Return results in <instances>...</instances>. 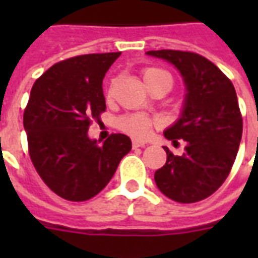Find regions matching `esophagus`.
Returning a JSON list of instances; mask_svg holds the SVG:
<instances>
[{
  "label": "esophagus",
  "instance_id": "34e87169",
  "mask_svg": "<svg viewBox=\"0 0 258 258\" xmlns=\"http://www.w3.org/2000/svg\"><path fill=\"white\" fill-rule=\"evenodd\" d=\"M144 146H145L144 142H140V141H133V148H134V149H137V148H144Z\"/></svg>",
  "mask_w": 258,
  "mask_h": 258
}]
</instances>
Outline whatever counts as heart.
<instances>
[{"instance_id": "1", "label": "heart", "mask_w": 258, "mask_h": 258, "mask_svg": "<svg viewBox=\"0 0 258 258\" xmlns=\"http://www.w3.org/2000/svg\"><path fill=\"white\" fill-rule=\"evenodd\" d=\"M142 80L148 88H151L160 81H170L171 83V76L159 68H146L142 70ZM113 90H114V83L110 84L109 90H107V98H112ZM157 124L155 118L151 116H146L142 113H130V114H124L117 118V128L123 131L130 137H133L135 140H145L149 135L151 130Z\"/></svg>"}]
</instances>
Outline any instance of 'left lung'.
<instances>
[{"label":"left lung","instance_id":"obj_1","mask_svg":"<svg viewBox=\"0 0 258 258\" xmlns=\"http://www.w3.org/2000/svg\"><path fill=\"white\" fill-rule=\"evenodd\" d=\"M148 55L173 63L186 85L181 117L164 131L184 153L175 156L167 146V162L155 173L163 195L178 203H195L216 192L227 179L236 159L243 121L236 91L216 64L199 53L160 49Z\"/></svg>","mask_w":258,"mask_h":258}]
</instances>
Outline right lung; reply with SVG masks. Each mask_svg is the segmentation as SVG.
I'll return each instance as SVG.
<instances>
[{"instance_id":"1","label":"right lung","mask_w":258,"mask_h":258,"mask_svg":"<svg viewBox=\"0 0 258 258\" xmlns=\"http://www.w3.org/2000/svg\"><path fill=\"white\" fill-rule=\"evenodd\" d=\"M120 53L60 60L31 88L23 114L29 155L48 188L70 202L99 194L131 151L127 135L112 134L103 145L87 135L106 109L102 80Z\"/></svg>"}]
</instances>
